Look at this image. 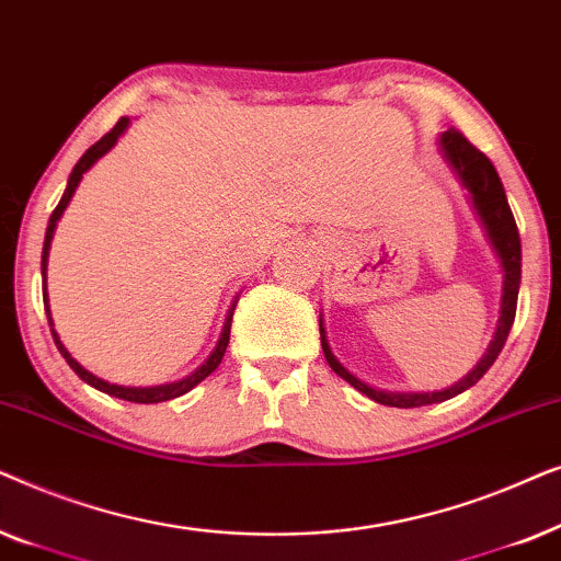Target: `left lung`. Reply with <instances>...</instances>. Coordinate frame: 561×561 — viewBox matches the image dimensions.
Masks as SVG:
<instances>
[{"label":"left lung","instance_id":"obj_1","mask_svg":"<svg viewBox=\"0 0 561 561\" xmlns=\"http://www.w3.org/2000/svg\"><path fill=\"white\" fill-rule=\"evenodd\" d=\"M442 156L451 165V171L457 173V179L470 194L472 209L478 211V217L485 227L488 240L493 244L497 260H501L503 267V296H501V319H497V329L493 342L478 365L472 367L470 373L465 375L462 380L455 382V386L447 390H436V393H388V390L370 388L367 382L355 378L347 367H344L340 359L334 357L332 347L327 342V329L319 319V332H321V350H324V357L332 370L350 382L352 388H357L359 393L373 398L375 403L393 405V409H419V405L428 403H442L447 398H455L462 390L472 388L482 375H485L493 363L501 355L505 340H508V332L513 327V319H516V304H518V286H520V237L516 219H513V211L508 206V198H505L501 175H497L495 165L490 163L485 152H480L474 145L467 140V137L459 133V129H447L439 137Z\"/></svg>","mask_w":561,"mask_h":561}]
</instances>
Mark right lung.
<instances>
[{
	"mask_svg": "<svg viewBox=\"0 0 561 561\" xmlns=\"http://www.w3.org/2000/svg\"><path fill=\"white\" fill-rule=\"evenodd\" d=\"M127 125H129V117H122V119L117 122V125H114V127L110 129V133H106V135L102 137V140L94 142L87 152H83L79 163L73 165L71 175H68V186H66V191H64V196H60L58 206H56V209H53V214H50L48 229H45L43 263H41V267H43V301H45V313H48V324H50V327H53V319H50L48 294H45V271H48V250H50L53 232H56L58 219L64 217L66 206H68V202H71L73 191H76V186H79V181L83 179V173H87L89 168L94 165L99 158L106 156V152H110V150L114 148V142L119 140V135L125 133ZM234 306H237V298L232 301V306H229L227 319H225V329H221L217 347H214V352H211L209 357H206V363H204L202 367H196V370L191 373L188 378H183V380H179V382H165V386H152V388H127V386H114V382H106V380H102V378H96L94 373H89L87 367H81L79 363H76V359H73L71 355H68V350L64 347V342H60V336L56 334V329H50V332H53V340H56V347H58V352H60V355H64L66 363L71 365V370H73L76 375H79V378H81L83 382H89L91 388L102 390V393H106V396L122 398V401H133V403H160V401H171V398H179V396H183V393H188L191 388L198 386V382H202L204 378H209V375H211L214 370H217L219 363H221V357H225V352H227V344H229V329H232V313H234Z\"/></svg>",
	"mask_w": 561,
	"mask_h": 561,
	"instance_id": "obj_1",
	"label": "right lung"
}]
</instances>
